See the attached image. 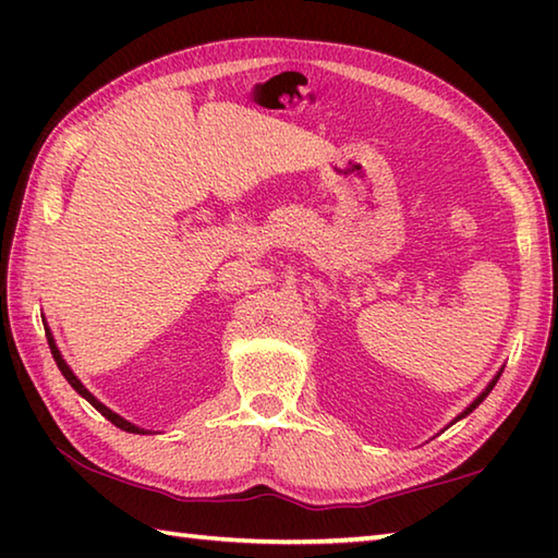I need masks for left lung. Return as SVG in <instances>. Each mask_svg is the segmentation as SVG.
<instances>
[{
	"label": "left lung",
	"instance_id": "left-lung-1",
	"mask_svg": "<svg viewBox=\"0 0 558 558\" xmlns=\"http://www.w3.org/2000/svg\"><path fill=\"white\" fill-rule=\"evenodd\" d=\"M499 374H502V372H499ZM499 374L495 376V379H493V381H489V384H487V389H485L483 393H480V396H477V399H475V401H472V403L468 405V409H465V411H462V413L458 415V418H456V421H460V418H465V415H468V413H472V411H475V409H477V405H480V403H483V401L487 399V393L495 389V384H497V379H499ZM456 421H452V423H456Z\"/></svg>",
	"mask_w": 558,
	"mask_h": 558
}]
</instances>
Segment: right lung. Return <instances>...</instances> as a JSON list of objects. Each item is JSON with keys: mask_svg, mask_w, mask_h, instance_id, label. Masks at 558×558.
<instances>
[{"mask_svg": "<svg viewBox=\"0 0 558 558\" xmlns=\"http://www.w3.org/2000/svg\"><path fill=\"white\" fill-rule=\"evenodd\" d=\"M44 329H46V339H49V347H51V354H53V359H56V364H59V369H61V374L65 376V381H69L75 391H78L83 399H86L93 409L96 411H100L102 415H106V418L110 421V423H116V426L120 428V430H128V433H149V430H145V428H140V426H135V423H130V421H125L122 418V415H118L116 411H110L106 403H100L96 396H93L86 386H83L81 381H78V376H75L73 372H71V366L63 362V356H61V352H59V347H56V342H53V335H51V329L44 325Z\"/></svg>", "mask_w": 558, "mask_h": 558, "instance_id": "right-lung-1", "label": "right lung"}]
</instances>
